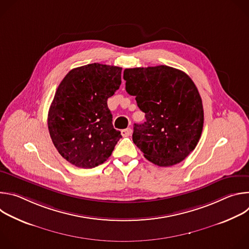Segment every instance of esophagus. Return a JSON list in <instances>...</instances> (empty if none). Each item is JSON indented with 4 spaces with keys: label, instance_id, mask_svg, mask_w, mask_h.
<instances>
[{
    "label": "esophagus",
    "instance_id": "34e87169",
    "mask_svg": "<svg viewBox=\"0 0 249 249\" xmlns=\"http://www.w3.org/2000/svg\"><path fill=\"white\" fill-rule=\"evenodd\" d=\"M132 132H133V131H132L131 128H127V129H124V130L121 131V135H122L123 137H129V136H131Z\"/></svg>",
    "mask_w": 249,
    "mask_h": 249
}]
</instances>
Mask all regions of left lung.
<instances>
[{"instance_id": "obj_1", "label": "left lung", "mask_w": 249, "mask_h": 249, "mask_svg": "<svg viewBox=\"0 0 249 249\" xmlns=\"http://www.w3.org/2000/svg\"><path fill=\"white\" fill-rule=\"evenodd\" d=\"M126 91L136 96L146 121L134 124L133 142L159 166L182 161L200 140L204 111L199 91L187 74L160 65L125 69Z\"/></svg>"}]
</instances>
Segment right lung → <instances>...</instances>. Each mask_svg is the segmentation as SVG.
<instances>
[{"mask_svg":"<svg viewBox=\"0 0 249 249\" xmlns=\"http://www.w3.org/2000/svg\"><path fill=\"white\" fill-rule=\"evenodd\" d=\"M122 68L89 64L71 70L60 83L48 112V129L59 154L81 168L107 160L120 131L113 128L107 99L121 85Z\"/></svg>","mask_w":249,"mask_h":249,"instance_id":"add662e5","label":"right lung"}]
</instances>
